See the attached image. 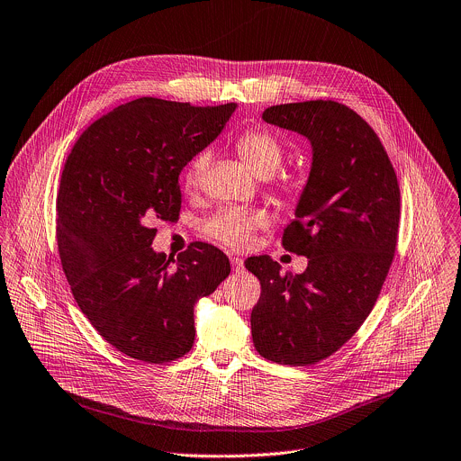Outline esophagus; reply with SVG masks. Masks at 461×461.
Returning <instances> with one entry per match:
<instances>
[{"label":"esophagus","instance_id":"1","mask_svg":"<svg viewBox=\"0 0 461 461\" xmlns=\"http://www.w3.org/2000/svg\"><path fill=\"white\" fill-rule=\"evenodd\" d=\"M231 268L233 272H242L244 270V260L240 257H231Z\"/></svg>","mask_w":461,"mask_h":461}]
</instances>
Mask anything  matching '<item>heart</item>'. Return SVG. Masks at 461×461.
I'll return each mask as SVG.
<instances>
[{
  "label": "heart",
  "mask_w": 461,
  "mask_h": 461,
  "mask_svg": "<svg viewBox=\"0 0 461 461\" xmlns=\"http://www.w3.org/2000/svg\"><path fill=\"white\" fill-rule=\"evenodd\" d=\"M235 149L246 166L260 178L272 176L283 162L285 148L281 140L267 129H248L237 139ZM210 166V151L196 153L184 169V184L194 187L204 176ZM267 215L262 212H246L226 208L217 212L204 224V231L219 242L231 248H244L251 240L257 228L267 224Z\"/></svg>",
  "instance_id": "b5f03b06"
}]
</instances>
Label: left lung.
I'll return each instance as SVG.
<instances>
[{
  "instance_id": "obj_1",
  "label": "left lung",
  "mask_w": 461,
  "mask_h": 461,
  "mask_svg": "<svg viewBox=\"0 0 461 461\" xmlns=\"http://www.w3.org/2000/svg\"><path fill=\"white\" fill-rule=\"evenodd\" d=\"M262 120L312 144L295 221L283 235L308 267L283 276L268 255L244 262L260 281L251 338L262 357L306 366L338 352L372 312L396 251L400 185L374 129L343 104L274 105Z\"/></svg>"
}]
</instances>
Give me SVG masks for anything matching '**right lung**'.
I'll return each instance as SVG.
<instances>
[{
  "mask_svg": "<svg viewBox=\"0 0 461 461\" xmlns=\"http://www.w3.org/2000/svg\"><path fill=\"white\" fill-rule=\"evenodd\" d=\"M235 109L139 98L93 122L65 162L56 199L61 268L95 330L129 357L185 356L194 303L230 276L228 257L208 242H193L176 262L157 253L151 224L178 217L180 171Z\"/></svg>",
  "mask_w": 461,
  "mask_h": 461,
  "instance_id": "1",
  "label": "right lung"
}]
</instances>
